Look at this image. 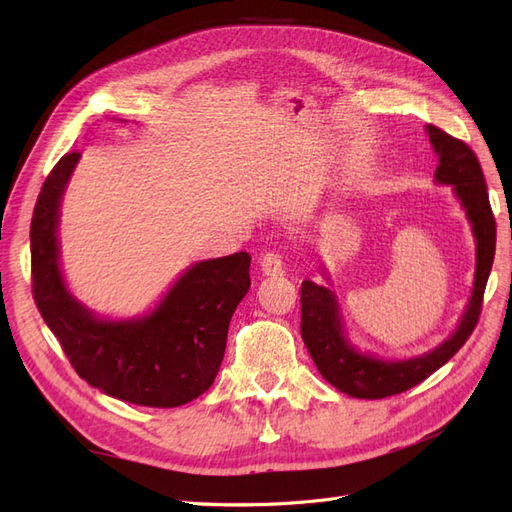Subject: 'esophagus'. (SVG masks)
Segmentation results:
<instances>
[{
	"instance_id": "esophagus-1",
	"label": "esophagus",
	"mask_w": 512,
	"mask_h": 512,
	"mask_svg": "<svg viewBox=\"0 0 512 512\" xmlns=\"http://www.w3.org/2000/svg\"><path fill=\"white\" fill-rule=\"evenodd\" d=\"M260 271L265 273V275H273V277L284 275V262H282L280 252L271 250V252L262 254L260 256Z\"/></svg>"
}]
</instances>
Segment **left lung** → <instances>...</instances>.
Instances as JSON below:
<instances>
[{"label":"left lung","mask_w":512,"mask_h":512,"mask_svg":"<svg viewBox=\"0 0 512 512\" xmlns=\"http://www.w3.org/2000/svg\"><path fill=\"white\" fill-rule=\"evenodd\" d=\"M427 134L440 162L436 181L453 185L476 237L472 297L457 331L438 348L408 361H382L374 354L359 352L348 342L335 294L305 280L301 284V337L322 378L350 397L382 399L421 384L468 342L483 309V294L495 256V220L483 168L476 153L459 138L436 126H427Z\"/></svg>","instance_id":"1"}]
</instances>
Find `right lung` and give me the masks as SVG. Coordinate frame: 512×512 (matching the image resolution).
<instances>
[{"label": "right lung", "instance_id": "1", "mask_svg": "<svg viewBox=\"0 0 512 512\" xmlns=\"http://www.w3.org/2000/svg\"><path fill=\"white\" fill-rule=\"evenodd\" d=\"M81 153L61 158L42 183L32 230V292L46 327L87 384L121 401L177 408L218 376L232 314L250 290V254L196 262L151 314L102 320L68 292L59 269V203Z\"/></svg>", "mask_w": 512, "mask_h": 512}]
</instances>
